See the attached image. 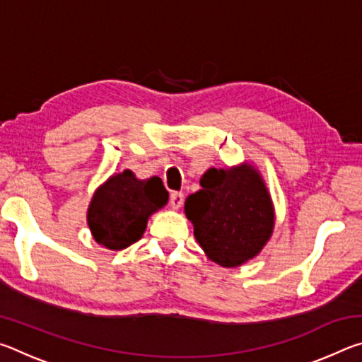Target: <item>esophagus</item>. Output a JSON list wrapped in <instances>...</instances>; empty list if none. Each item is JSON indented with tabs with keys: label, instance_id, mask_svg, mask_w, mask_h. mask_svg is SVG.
<instances>
[{
	"label": "esophagus",
	"instance_id": "34e87169",
	"mask_svg": "<svg viewBox=\"0 0 362 362\" xmlns=\"http://www.w3.org/2000/svg\"><path fill=\"white\" fill-rule=\"evenodd\" d=\"M170 207L173 209H179V207L183 204V193L180 192H173V194H170Z\"/></svg>",
	"mask_w": 362,
	"mask_h": 362
}]
</instances>
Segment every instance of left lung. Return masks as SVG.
<instances>
[{"label": "left lung", "instance_id": "1", "mask_svg": "<svg viewBox=\"0 0 362 362\" xmlns=\"http://www.w3.org/2000/svg\"><path fill=\"white\" fill-rule=\"evenodd\" d=\"M199 183L203 188L185 201L199 246L222 267L252 259L274 225L272 199L260 175L250 166L209 169Z\"/></svg>", "mask_w": 362, "mask_h": 362}]
</instances>
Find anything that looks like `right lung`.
Wrapping results in <instances>:
<instances>
[{"mask_svg":"<svg viewBox=\"0 0 362 362\" xmlns=\"http://www.w3.org/2000/svg\"><path fill=\"white\" fill-rule=\"evenodd\" d=\"M168 201L169 193L159 177L139 180L131 170H124L97 189L88 211V225L102 246L126 249L142 238L146 220Z\"/></svg>","mask_w":362,"mask_h":362,"instance_id":"1","label":"right lung"}]
</instances>
